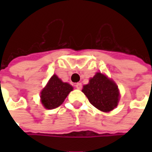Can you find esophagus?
I'll list each match as a JSON object with an SVG mask.
<instances>
[{
	"instance_id": "obj_1",
	"label": "esophagus",
	"mask_w": 152,
	"mask_h": 152,
	"mask_svg": "<svg viewBox=\"0 0 152 152\" xmlns=\"http://www.w3.org/2000/svg\"><path fill=\"white\" fill-rule=\"evenodd\" d=\"M76 88L78 89H81L82 88V85H81V83H76Z\"/></svg>"
}]
</instances>
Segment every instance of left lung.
Instances as JSON below:
<instances>
[{"mask_svg": "<svg viewBox=\"0 0 152 152\" xmlns=\"http://www.w3.org/2000/svg\"><path fill=\"white\" fill-rule=\"evenodd\" d=\"M82 92L94 107L104 112L116 107L120 100L116 84L101 72H97L90 78L89 84L83 86Z\"/></svg>", "mask_w": 152, "mask_h": 152, "instance_id": "8db88e82", "label": "left lung"}]
</instances>
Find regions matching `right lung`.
I'll return each mask as SVG.
<instances>
[{
    "instance_id": "add662e5",
    "label": "right lung",
    "mask_w": 152,
    "mask_h": 152,
    "mask_svg": "<svg viewBox=\"0 0 152 152\" xmlns=\"http://www.w3.org/2000/svg\"><path fill=\"white\" fill-rule=\"evenodd\" d=\"M72 89L73 87L70 84L63 82L56 75H53L40 92L41 103L45 108H56L64 102Z\"/></svg>"
}]
</instances>
